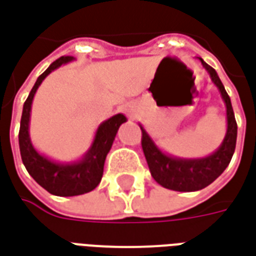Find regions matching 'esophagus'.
I'll return each instance as SVG.
<instances>
[{"label": "esophagus", "instance_id": "obj_1", "mask_svg": "<svg viewBox=\"0 0 256 256\" xmlns=\"http://www.w3.org/2000/svg\"><path fill=\"white\" fill-rule=\"evenodd\" d=\"M122 110L124 114H128V115H133L134 112H136V106H134L133 102H126V104H123Z\"/></svg>", "mask_w": 256, "mask_h": 256}]
</instances>
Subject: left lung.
<instances>
[{"instance_id":"8db88e82","label":"left lung","mask_w":256,"mask_h":256,"mask_svg":"<svg viewBox=\"0 0 256 256\" xmlns=\"http://www.w3.org/2000/svg\"><path fill=\"white\" fill-rule=\"evenodd\" d=\"M198 60L204 70L208 72L212 84L216 86L226 108V133L220 146L212 154L203 158L174 156L160 150L144 126L140 123V128L142 132L141 145L150 167V176L163 188L177 192H194L214 182L229 166L236 148L237 123L232 108L230 97L226 93L214 68L210 67L203 58H198Z\"/></svg>"}]
</instances>
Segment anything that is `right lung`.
Here are the masks:
<instances>
[{"label": "right lung", "mask_w": 256, "mask_h": 256, "mask_svg": "<svg viewBox=\"0 0 256 256\" xmlns=\"http://www.w3.org/2000/svg\"><path fill=\"white\" fill-rule=\"evenodd\" d=\"M71 62H74V58L71 56H63L58 58L46 68L45 72L38 76L36 84L32 86L30 94L23 106L19 130L20 155L28 174L49 193L64 198L88 193L100 184L106 158L114 144L118 130L122 123L128 122V118L123 114H116L100 123V126L96 130L94 138L92 141L89 150L84 152L80 159L76 160H54L36 150L32 145L30 137L31 106L34 96L44 82V79L49 74Z\"/></svg>", "instance_id": "add662e5"}]
</instances>
